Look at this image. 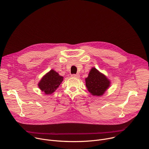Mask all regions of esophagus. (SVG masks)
Wrapping results in <instances>:
<instances>
[{
  "instance_id": "esophagus-1",
  "label": "esophagus",
  "mask_w": 149,
  "mask_h": 149,
  "mask_svg": "<svg viewBox=\"0 0 149 149\" xmlns=\"http://www.w3.org/2000/svg\"><path fill=\"white\" fill-rule=\"evenodd\" d=\"M72 77H74V78H77V79H79L80 77V75L79 74H72L71 76Z\"/></svg>"
}]
</instances>
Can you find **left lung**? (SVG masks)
<instances>
[{"mask_svg": "<svg viewBox=\"0 0 149 149\" xmlns=\"http://www.w3.org/2000/svg\"><path fill=\"white\" fill-rule=\"evenodd\" d=\"M85 82L88 91L95 96H102L111 86L109 79L95 68L91 69Z\"/></svg>", "mask_w": 149, "mask_h": 149, "instance_id": "8db88e82", "label": "left lung"}]
</instances>
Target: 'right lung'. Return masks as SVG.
<instances>
[{"instance_id":"add662e5","label":"right lung","mask_w":149,"mask_h":149,"mask_svg":"<svg viewBox=\"0 0 149 149\" xmlns=\"http://www.w3.org/2000/svg\"><path fill=\"white\" fill-rule=\"evenodd\" d=\"M63 80V77L52 69L44 75L40 80L38 86L45 95H49L56 91Z\"/></svg>"}]
</instances>
